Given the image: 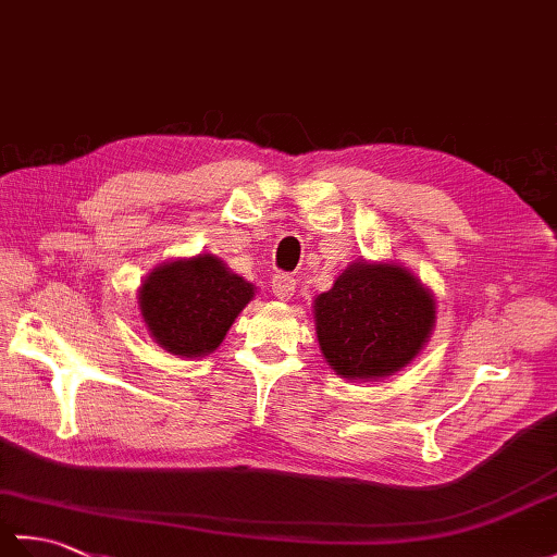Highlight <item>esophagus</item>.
Segmentation results:
<instances>
[{
    "mask_svg": "<svg viewBox=\"0 0 557 557\" xmlns=\"http://www.w3.org/2000/svg\"><path fill=\"white\" fill-rule=\"evenodd\" d=\"M272 294L280 301H289L294 297V292H297V280H294L292 275H287V272H280V275L272 277Z\"/></svg>",
    "mask_w": 557,
    "mask_h": 557,
    "instance_id": "1",
    "label": "esophagus"
}]
</instances>
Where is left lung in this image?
Here are the masks:
<instances>
[{"label": "left lung", "instance_id": "1", "mask_svg": "<svg viewBox=\"0 0 557 557\" xmlns=\"http://www.w3.org/2000/svg\"><path fill=\"white\" fill-rule=\"evenodd\" d=\"M325 361L347 381H377L417 357L435 325V299L407 268L357 260L313 304Z\"/></svg>", "mask_w": 557, "mask_h": 557}]
</instances>
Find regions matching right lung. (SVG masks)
I'll return each mask as SVG.
<instances>
[{"instance_id": "obj_1", "label": "right lung", "mask_w": 557, "mask_h": 557, "mask_svg": "<svg viewBox=\"0 0 557 557\" xmlns=\"http://www.w3.org/2000/svg\"><path fill=\"white\" fill-rule=\"evenodd\" d=\"M251 299V282L234 275L212 253L162 263L138 289L140 315L150 337L186 359L215 351Z\"/></svg>"}]
</instances>
